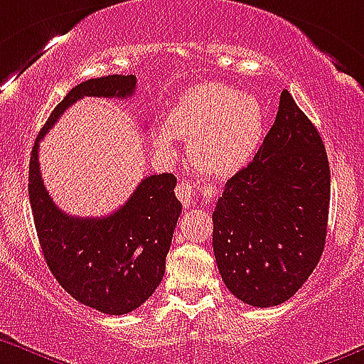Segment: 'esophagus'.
<instances>
[{
    "mask_svg": "<svg viewBox=\"0 0 364 364\" xmlns=\"http://www.w3.org/2000/svg\"><path fill=\"white\" fill-rule=\"evenodd\" d=\"M176 196H178L179 201L183 203L185 206H190V203H192V196H194V188L188 185V183H178V186H176Z\"/></svg>",
    "mask_w": 364,
    "mask_h": 364,
    "instance_id": "34e87169",
    "label": "esophagus"
}]
</instances>
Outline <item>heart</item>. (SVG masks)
Wrapping results in <instances>:
<instances>
[{
	"instance_id": "b5f03b06",
	"label": "heart",
	"mask_w": 364,
	"mask_h": 364,
	"mask_svg": "<svg viewBox=\"0 0 364 364\" xmlns=\"http://www.w3.org/2000/svg\"><path fill=\"white\" fill-rule=\"evenodd\" d=\"M264 132L263 107L255 97L225 85H201L185 94L166 117V130L152 134V145L172 156V138L188 141L194 166L215 178H230L255 156Z\"/></svg>"
}]
</instances>
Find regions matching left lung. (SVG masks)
Here are the masks:
<instances>
[{
    "instance_id": "8db88e82",
    "label": "left lung",
    "mask_w": 364,
    "mask_h": 364,
    "mask_svg": "<svg viewBox=\"0 0 364 364\" xmlns=\"http://www.w3.org/2000/svg\"><path fill=\"white\" fill-rule=\"evenodd\" d=\"M328 206L323 139L283 90L254 161L228 179L215 203L212 245L223 283L257 309L290 299L319 263Z\"/></svg>"
}]
</instances>
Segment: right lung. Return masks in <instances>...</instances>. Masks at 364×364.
<instances>
[{"label": "right lung", "mask_w": 364, "mask_h": 364, "mask_svg": "<svg viewBox=\"0 0 364 364\" xmlns=\"http://www.w3.org/2000/svg\"><path fill=\"white\" fill-rule=\"evenodd\" d=\"M136 76L96 77L76 85L45 123L28 166V198L43 257L58 283L80 303L109 316L139 309L159 287L181 203L176 176H149L129 201L107 218H74L60 210L41 179L39 141L61 114L83 97L127 100Z\"/></svg>", "instance_id": "add662e5"}]
</instances>
